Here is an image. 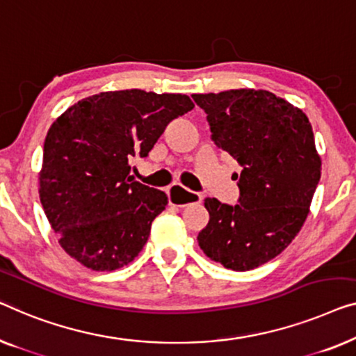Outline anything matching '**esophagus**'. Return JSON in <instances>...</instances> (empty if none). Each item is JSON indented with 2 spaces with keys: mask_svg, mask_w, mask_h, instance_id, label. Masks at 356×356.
I'll use <instances>...</instances> for the list:
<instances>
[{
  "mask_svg": "<svg viewBox=\"0 0 356 356\" xmlns=\"http://www.w3.org/2000/svg\"><path fill=\"white\" fill-rule=\"evenodd\" d=\"M168 194V202L172 205H178V207H184V205L189 204H199L202 202L204 195L199 193H193V191L184 189L183 186H178V184H173L167 189Z\"/></svg>",
  "mask_w": 356,
  "mask_h": 356,
  "instance_id": "34e87169",
  "label": "esophagus"
}]
</instances>
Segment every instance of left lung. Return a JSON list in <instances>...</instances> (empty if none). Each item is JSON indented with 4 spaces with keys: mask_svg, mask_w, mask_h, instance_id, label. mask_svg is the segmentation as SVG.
Returning a JSON list of instances; mask_svg holds the SVG:
<instances>
[{
    "mask_svg": "<svg viewBox=\"0 0 356 356\" xmlns=\"http://www.w3.org/2000/svg\"><path fill=\"white\" fill-rule=\"evenodd\" d=\"M212 141L241 165L236 205L205 199L210 220L197 242L210 260L254 270L281 254L305 223L321 178L308 117L265 90L193 95Z\"/></svg>",
    "mask_w": 356,
    "mask_h": 356,
    "instance_id": "8db88e82",
    "label": "left lung"
}]
</instances>
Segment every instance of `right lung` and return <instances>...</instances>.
Masks as SVG:
<instances>
[{
	"label": "right lung",
	"instance_id": "right-lung-1",
	"mask_svg": "<svg viewBox=\"0 0 356 356\" xmlns=\"http://www.w3.org/2000/svg\"><path fill=\"white\" fill-rule=\"evenodd\" d=\"M193 107L186 95L107 91L79 101L51 125L40 200L72 259L112 271L138 257L168 197L133 181L131 161L147 157L168 123Z\"/></svg>",
	"mask_w": 356,
	"mask_h": 356
}]
</instances>
